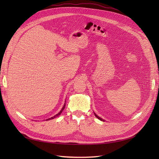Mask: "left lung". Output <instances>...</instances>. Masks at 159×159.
I'll use <instances>...</instances> for the list:
<instances>
[{"label":"left lung","instance_id":"8db88e82","mask_svg":"<svg viewBox=\"0 0 159 159\" xmlns=\"http://www.w3.org/2000/svg\"><path fill=\"white\" fill-rule=\"evenodd\" d=\"M94 113V112H93ZM94 115H95V116L98 118V120H101V121H104V120H103V119H102V118H101V117H100L99 116H97V115L95 113H94Z\"/></svg>","mask_w":159,"mask_h":159}]
</instances>
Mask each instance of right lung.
Instances as JSON below:
<instances>
[{
  "label": "right lung",
  "instance_id": "right-lung-1",
  "mask_svg": "<svg viewBox=\"0 0 159 159\" xmlns=\"http://www.w3.org/2000/svg\"><path fill=\"white\" fill-rule=\"evenodd\" d=\"M65 107H66V103H65V104H64V105H63V108H62V109H61V111H59V112L58 113H57V114H56L55 116H53V117H50V118H48V119H47L46 120H52V119H54V118H55V117H58V116H59V115H61V113H62V111H63V109H65Z\"/></svg>",
  "mask_w": 159,
  "mask_h": 159
}]
</instances>
